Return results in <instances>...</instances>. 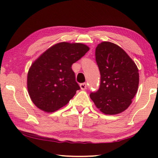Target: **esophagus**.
I'll list each match as a JSON object with an SVG mask.
<instances>
[{
	"instance_id": "34e87169",
	"label": "esophagus",
	"mask_w": 158,
	"mask_h": 158,
	"mask_svg": "<svg viewBox=\"0 0 158 158\" xmlns=\"http://www.w3.org/2000/svg\"><path fill=\"white\" fill-rule=\"evenodd\" d=\"M79 85L81 90H85L86 89V84H85V83H82V84H81Z\"/></svg>"
}]
</instances>
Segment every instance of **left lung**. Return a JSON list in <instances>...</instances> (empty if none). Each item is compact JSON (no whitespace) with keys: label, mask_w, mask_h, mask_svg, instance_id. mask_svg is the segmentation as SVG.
I'll return each instance as SVG.
<instances>
[{"label":"left lung","mask_w":158,"mask_h":158,"mask_svg":"<svg viewBox=\"0 0 158 158\" xmlns=\"http://www.w3.org/2000/svg\"><path fill=\"white\" fill-rule=\"evenodd\" d=\"M95 59L101 75L100 85L90 98L103 114L121 113L129 107L137 93V66L121 47L110 42L98 44Z\"/></svg>","instance_id":"1"}]
</instances>
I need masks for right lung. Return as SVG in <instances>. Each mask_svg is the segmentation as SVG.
Here are the masks:
<instances>
[{"mask_svg": "<svg viewBox=\"0 0 158 158\" xmlns=\"http://www.w3.org/2000/svg\"><path fill=\"white\" fill-rule=\"evenodd\" d=\"M90 48L82 43L62 42L53 45L31 64L27 75L31 100L37 108L52 113L65 106L79 85L72 65Z\"/></svg>", "mask_w": 158, "mask_h": 158, "instance_id": "obj_1", "label": "right lung"}]
</instances>
